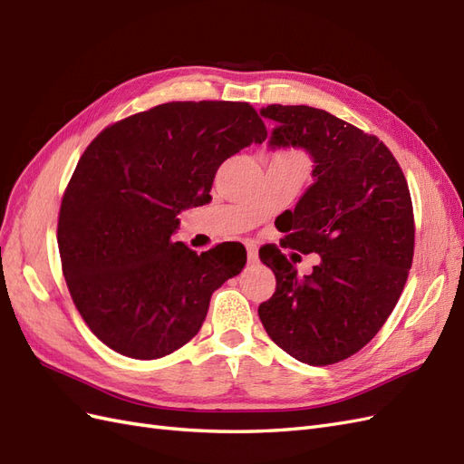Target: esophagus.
Wrapping results in <instances>:
<instances>
[{
  "mask_svg": "<svg viewBox=\"0 0 464 464\" xmlns=\"http://www.w3.org/2000/svg\"><path fill=\"white\" fill-rule=\"evenodd\" d=\"M246 251H247V263H251V265L257 263V246L247 242L246 244Z\"/></svg>",
  "mask_w": 464,
  "mask_h": 464,
  "instance_id": "34e87169",
  "label": "esophagus"
}]
</instances>
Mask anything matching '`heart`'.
Listing matches in <instances>:
<instances>
[{"instance_id":"obj_1","label":"heart","mask_w":464,"mask_h":464,"mask_svg":"<svg viewBox=\"0 0 464 464\" xmlns=\"http://www.w3.org/2000/svg\"><path fill=\"white\" fill-rule=\"evenodd\" d=\"M283 157H298V159H302V157H300V154H296V152H285V154H283Z\"/></svg>"}]
</instances>
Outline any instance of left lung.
I'll use <instances>...</instances> for the list:
<instances>
[{"instance_id":"1","label":"left lung","mask_w":464,"mask_h":464,"mask_svg":"<svg viewBox=\"0 0 464 464\" xmlns=\"http://www.w3.org/2000/svg\"><path fill=\"white\" fill-rule=\"evenodd\" d=\"M273 147L314 157V186L285 213L283 246L317 254L298 276L278 247L259 249L276 276L259 319L275 344L310 366H331L366 346L397 305L414 257V213L397 159L375 135L312 106L271 104Z\"/></svg>"}]
</instances>
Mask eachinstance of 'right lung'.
I'll return each mask as SVG.
<instances>
[{
    "instance_id": "obj_1",
    "label": "right lung",
    "mask_w": 464,
    "mask_h": 464,
    "mask_svg": "<svg viewBox=\"0 0 464 464\" xmlns=\"http://www.w3.org/2000/svg\"><path fill=\"white\" fill-rule=\"evenodd\" d=\"M266 128L247 102H168L108 125L82 152L58 217L73 304L106 346L157 360L199 333L244 246L172 242L179 210L210 199L218 166Z\"/></svg>"
}]
</instances>
